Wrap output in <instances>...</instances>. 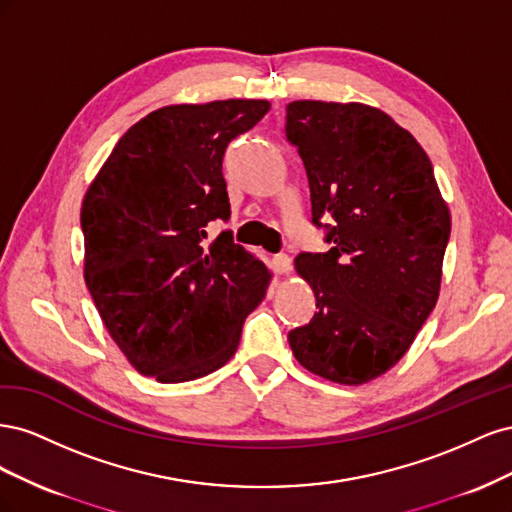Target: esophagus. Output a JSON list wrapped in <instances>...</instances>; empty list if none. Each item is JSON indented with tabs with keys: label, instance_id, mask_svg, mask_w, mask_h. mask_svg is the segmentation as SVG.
I'll use <instances>...</instances> for the list:
<instances>
[{
	"label": "esophagus",
	"instance_id": "obj_1",
	"mask_svg": "<svg viewBox=\"0 0 512 512\" xmlns=\"http://www.w3.org/2000/svg\"><path fill=\"white\" fill-rule=\"evenodd\" d=\"M271 265H273L277 275H284V273H288L292 269V260L286 254H277V256H273Z\"/></svg>",
	"mask_w": 512,
	"mask_h": 512
}]
</instances>
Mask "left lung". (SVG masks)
Returning a JSON list of instances; mask_svg holds the SVG:
<instances>
[{"label":"left lung","instance_id":"8db88e82","mask_svg":"<svg viewBox=\"0 0 512 512\" xmlns=\"http://www.w3.org/2000/svg\"><path fill=\"white\" fill-rule=\"evenodd\" d=\"M286 138L305 164L312 222L335 220L329 252L294 258L316 314L288 342L307 371L359 386L408 352L436 307L451 211L425 149L380 108L290 102Z\"/></svg>","mask_w":512,"mask_h":512}]
</instances>
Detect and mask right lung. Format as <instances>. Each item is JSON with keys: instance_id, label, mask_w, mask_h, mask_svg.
Returning <instances> with one entry per match:
<instances>
[{"instance_id": "add662e5", "label": "right lung", "mask_w": 512, "mask_h": 512, "mask_svg": "<svg viewBox=\"0 0 512 512\" xmlns=\"http://www.w3.org/2000/svg\"><path fill=\"white\" fill-rule=\"evenodd\" d=\"M267 100L173 104L119 138L81 207L85 284L130 365L158 382H188L237 352L271 271L232 241L207 243L230 218L226 147L267 115Z\"/></svg>"}]
</instances>
